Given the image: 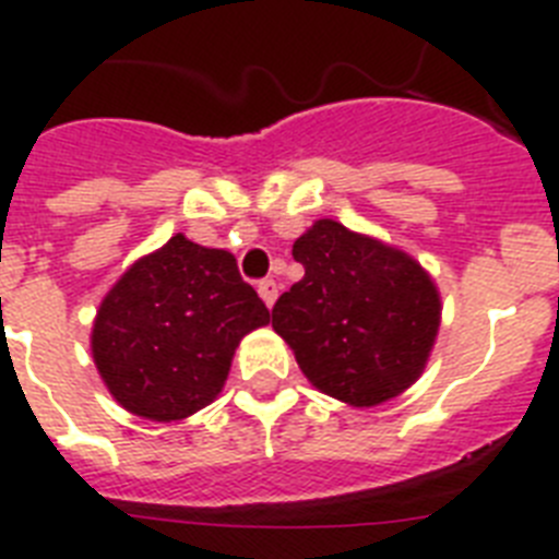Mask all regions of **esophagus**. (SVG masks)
Here are the masks:
<instances>
[{"mask_svg": "<svg viewBox=\"0 0 559 559\" xmlns=\"http://www.w3.org/2000/svg\"><path fill=\"white\" fill-rule=\"evenodd\" d=\"M259 295H261V300H264L266 307H273L275 298H278V284H275L273 278L259 281Z\"/></svg>", "mask_w": 559, "mask_h": 559, "instance_id": "34e87169", "label": "esophagus"}]
</instances>
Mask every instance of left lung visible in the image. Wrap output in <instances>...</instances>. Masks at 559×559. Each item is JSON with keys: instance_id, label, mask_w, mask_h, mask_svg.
<instances>
[{"instance_id": "left-lung-1", "label": "left lung", "mask_w": 559, "mask_h": 559, "mask_svg": "<svg viewBox=\"0 0 559 559\" xmlns=\"http://www.w3.org/2000/svg\"><path fill=\"white\" fill-rule=\"evenodd\" d=\"M304 278L273 307V329L289 343L318 391L371 407L419 380L441 323L433 278L407 252L318 219L293 245Z\"/></svg>"}]
</instances>
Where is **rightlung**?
<instances>
[{"label":"right lung","mask_w":559,"mask_h":559,"mask_svg":"<svg viewBox=\"0 0 559 559\" xmlns=\"http://www.w3.org/2000/svg\"><path fill=\"white\" fill-rule=\"evenodd\" d=\"M266 323L270 309L233 252L177 233L106 293L92 357L129 414L179 421L219 396L241 337Z\"/></svg>","instance_id":"obj_1"}]
</instances>
